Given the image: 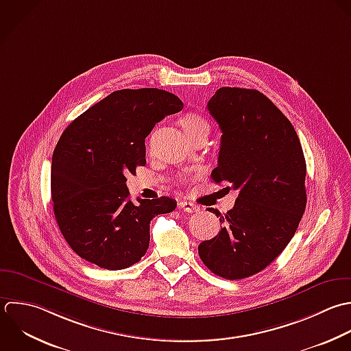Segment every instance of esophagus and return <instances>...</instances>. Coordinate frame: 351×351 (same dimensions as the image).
I'll list each match as a JSON object with an SVG mask.
<instances>
[{"label":"esophagus","mask_w":351,"mask_h":351,"mask_svg":"<svg viewBox=\"0 0 351 351\" xmlns=\"http://www.w3.org/2000/svg\"><path fill=\"white\" fill-rule=\"evenodd\" d=\"M179 208L187 213H195L199 210V208L191 202H187V201H180L179 202Z\"/></svg>","instance_id":"1"}]
</instances>
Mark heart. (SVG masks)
<instances>
[{
	"label": "heart",
	"instance_id": "heart-1",
	"mask_svg": "<svg viewBox=\"0 0 351 351\" xmlns=\"http://www.w3.org/2000/svg\"><path fill=\"white\" fill-rule=\"evenodd\" d=\"M180 125L190 141L201 135L208 136V132H209V123L201 114H197V113L184 114L180 119Z\"/></svg>",
	"mask_w": 351,
	"mask_h": 351
}]
</instances>
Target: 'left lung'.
Wrapping results in <instances>:
<instances>
[{"label": "left lung", "mask_w": 351, "mask_h": 351, "mask_svg": "<svg viewBox=\"0 0 351 351\" xmlns=\"http://www.w3.org/2000/svg\"><path fill=\"white\" fill-rule=\"evenodd\" d=\"M208 110L223 135L216 183L238 190L219 235L198 246L217 276L237 280L265 269L290 243L306 208V162L297 131L258 90L221 87Z\"/></svg>", "instance_id": "1"}]
</instances>
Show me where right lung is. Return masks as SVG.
<instances>
[{"mask_svg":"<svg viewBox=\"0 0 351 351\" xmlns=\"http://www.w3.org/2000/svg\"><path fill=\"white\" fill-rule=\"evenodd\" d=\"M183 102L160 88L117 90L76 117L53 153L50 187L71 249L104 269H124L149 247L150 221L175 210L168 197L132 204L127 173L146 164L145 138Z\"/></svg>","mask_w":351,"mask_h":351,"instance_id":"obj_1","label":"right lung"}]
</instances>
